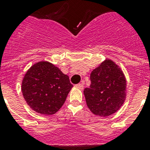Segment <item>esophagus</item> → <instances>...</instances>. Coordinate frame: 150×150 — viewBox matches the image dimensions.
Segmentation results:
<instances>
[{"instance_id":"1","label":"esophagus","mask_w":150,"mask_h":150,"mask_svg":"<svg viewBox=\"0 0 150 150\" xmlns=\"http://www.w3.org/2000/svg\"><path fill=\"white\" fill-rule=\"evenodd\" d=\"M75 87L76 88H79L80 89H83V82H81V83H79V84L75 85Z\"/></svg>"}]
</instances>
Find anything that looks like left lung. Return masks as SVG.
I'll return each mask as SVG.
<instances>
[{
  "instance_id": "obj_1",
  "label": "left lung",
  "mask_w": 150,
  "mask_h": 150,
  "mask_svg": "<svg viewBox=\"0 0 150 150\" xmlns=\"http://www.w3.org/2000/svg\"><path fill=\"white\" fill-rule=\"evenodd\" d=\"M90 81V86L83 93L92 113L107 117L117 111L126 97V79L121 68L106 59L92 71Z\"/></svg>"
}]
</instances>
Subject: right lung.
<instances>
[{"mask_svg": "<svg viewBox=\"0 0 150 150\" xmlns=\"http://www.w3.org/2000/svg\"><path fill=\"white\" fill-rule=\"evenodd\" d=\"M73 87L69 77L48 61L34 64L25 73L22 92L27 104L39 114H55Z\"/></svg>", "mask_w": 150, "mask_h": 150, "instance_id": "right-lung-1", "label": "right lung"}]
</instances>
